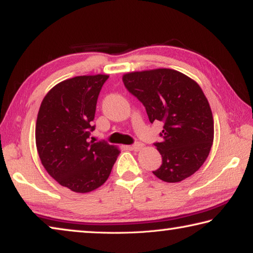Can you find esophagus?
<instances>
[{
    "instance_id": "34e87169",
    "label": "esophagus",
    "mask_w": 253,
    "mask_h": 253,
    "mask_svg": "<svg viewBox=\"0 0 253 253\" xmlns=\"http://www.w3.org/2000/svg\"><path fill=\"white\" fill-rule=\"evenodd\" d=\"M143 146H144V145L142 143L137 142V143L131 145V149H132V151H136L137 152V151H140V149L143 148Z\"/></svg>"
}]
</instances>
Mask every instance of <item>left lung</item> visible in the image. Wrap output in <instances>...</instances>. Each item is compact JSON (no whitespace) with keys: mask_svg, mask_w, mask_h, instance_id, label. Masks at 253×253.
<instances>
[{"mask_svg":"<svg viewBox=\"0 0 253 253\" xmlns=\"http://www.w3.org/2000/svg\"><path fill=\"white\" fill-rule=\"evenodd\" d=\"M127 90L144 105L149 122H163L162 142L155 143L162 165L153 174L177 183L199 170L211 151L214 123L200 85L182 72L161 69L128 72Z\"/></svg>","mask_w":253,"mask_h":253,"instance_id":"left-lung-1","label":"left lung"}]
</instances>
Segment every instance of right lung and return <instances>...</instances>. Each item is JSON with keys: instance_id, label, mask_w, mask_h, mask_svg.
<instances>
[{"instance_id": "obj_1", "label": "right lung", "mask_w": 253, "mask_h": 253, "mask_svg": "<svg viewBox=\"0 0 253 253\" xmlns=\"http://www.w3.org/2000/svg\"><path fill=\"white\" fill-rule=\"evenodd\" d=\"M108 75L78 76L55 84L41 102L36 144L42 165L76 193L96 190L109 177L121 151L89 139L97 99Z\"/></svg>"}]
</instances>
